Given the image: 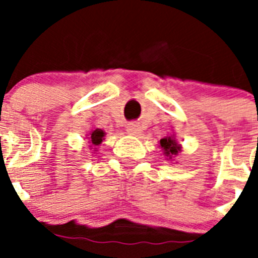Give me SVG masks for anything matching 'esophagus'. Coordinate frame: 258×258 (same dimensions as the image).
<instances>
[{"label": "esophagus", "instance_id": "1", "mask_svg": "<svg viewBox=\"0 0 258 258\" xmlns=\"http://www.w3.org/2000/svg\"><path fill=\"white\" fill-rule=\"evenodd\" d=\"M127 133L130 135H138V134L141 133V125L138 124V123H128L127 124Z\"/></svg>", "mask_w": 258, "mask_h": 258}]
</instances>
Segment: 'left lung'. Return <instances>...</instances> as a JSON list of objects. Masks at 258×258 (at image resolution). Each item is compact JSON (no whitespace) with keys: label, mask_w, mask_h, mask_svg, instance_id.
<instances>
[{"label":"left lung","mask_w":258,"mask_h":258,"mask_svg":"<svg viewBox=\"0 0 258 258\" xmlns=\"http://www.w3.org/2000/svg\"><path fill=\"white\" fill-rule=\"evenodd\" d=\"M159 147H162V150H163V154L167 157L166 158L167 161H171L172 158H175L182 151V146L178 145L174 134L169 135V137L162 138L159 141Z\"/></svg>","instance_id":"left-lung-1"}]
</instances>
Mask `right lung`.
<instances>
[{
	"label": "right lung",
	"mask_w": 258,
	"mask_h": 258,
	"mask_svg": "<svg viewBox=\"0 0 258 258\" xmlns=\"http://www.w3.org/2000/svg\"><path fill=\"white\" fill-rule=\"evenodd\" d=\"M104 137H105V133L103 131V130L95 128V130H91L86 138L88 139L89 147H95V150H93V151H97L96 147L97 146L101 145V142L104 141Z\"/></svg>",
	"instance_id": "right-lung-1"
}]
</instances>
